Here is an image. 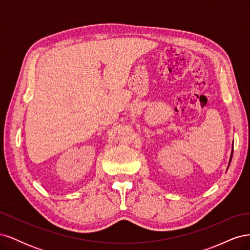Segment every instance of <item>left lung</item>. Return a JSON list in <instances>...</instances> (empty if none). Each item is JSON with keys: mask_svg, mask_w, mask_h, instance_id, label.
Wrapping results in <instances>:
<instances>
[{"mask_svg": "<svg viewBox=\"0 0 250 250\" xmlns=\"http://www.w3.org/2000/svg\"><path fill=\"white\" fill-rule=\"evenodd\" d=\"M233 150V149H232ZM232 150H231V154H230V158H229V165H230V162H231V158H232ZM229 167H228V169H229Z\"/></svg>", "mask_w": 250, "mask_h": 250, "instance_id": "left-lung-1", "label": "left lung"}]
</instances>
